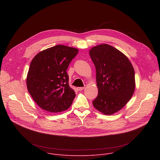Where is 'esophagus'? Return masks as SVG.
Masks as SVG:
<instances>
[{"label":"esophagus","instance_id":"obj_1","mask_svg":"<svg viewBox=\"0 0 160 160\" xmlns=\"http://www.w3.org/2000/svg\"><path fill=\"white\" fill-rule=\"evenodd\" d=\"M85 88V87H78L77 88V89H78V90H79V91H81V90H83Z\"/></svg>","mask_w":160,"mask_h":160}]
</instances>
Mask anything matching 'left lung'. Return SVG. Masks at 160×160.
<instances>
[{
  "mask_svg": "<svg viewBox=\"0 0 160 160\" xmlns=\"http://www.w3.org/2000/svg\"><path fill=\"white\" fill-rule=\"evenodd\" d=\"M89 54L96 67L98 88L93 106L104 115H112L122 109L133 96V68L125 54L108 44L92 48Z\"/></svg>",
  "mask_w": 160,
  "mask_h": 160,
  "instance_id": "left-lung-1",
  "label": "left lung"
}]
</instances>
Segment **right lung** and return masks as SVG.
I'll return each instance as SVG.
<instances>
[{
    "instance_id": "obj_1",
    "label": "right lung",
    "mask_w": 160,
    "mask_h": 160,
    "mask_svg": "<svg viewBox=\"0 0 160 160\" xmlns=\"http://www.w3.org/2000/svg\"><path fill=\"white\" fill-rule=\"evenodd\" d=\"M78 50L58 45L38 53L32 59L27 78L30 94L42 109L58 112L69 108L75 97L68 84L66 70Z\"/></svg>"
}]
</instances>
